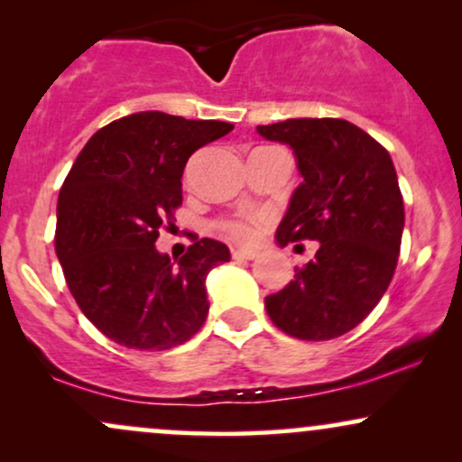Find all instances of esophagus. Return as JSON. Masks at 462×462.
<instances>
[{"label": "esophagus", "instance_id": "1", "mask_svg": "<svg viewBox=\"0 0 462 462\" xmlns=\"http://www.w3.org/2000/svg\"><path fill=\"white\" fill-rule=\"evenodd\" d=\"M232 258L235 261H254V258H258V252H252V249H232Z\"/></svg>", "mask_w": 462, "mask_h": 462}]
</instances>
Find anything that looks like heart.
<instances>
[{"label": "heart", "mask_w": 462, "mask_h": 462, "mask_svg": "<svg viewBox=\"0 0 462 462\" xmlns=\"http://www.w3.org/2000/svg\"><path fill=\"white\" fill-rule=\"evenodd\" d=\"M215 227L221 235L232 238L236 243H252L261 235L263 217L258 215H236V217H221L215 221Z\"/></svg>", "instance_id": "b5f03b06"}]
</instances>
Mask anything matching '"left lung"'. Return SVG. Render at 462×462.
Wrapping results in <instances>:
<instances>
[{
	"instance_id": "left-lung-1",
	"label": "left lung",
	"mask_w": 462,
	"mask_h": 462,
	"mask_svg": "<svg viewBox=\"0 0 462 462\" xmlns=\"http://www.w3.org/2000/svg\"><path fill=\"white\" fill-rule=\"evenodd\" d=\"M293 147L304 182L280 224V245L319 241L267 315L301 341H328L356 328L383 300L400 256L404 199L389 152L346 119H286L258 125Z\"/></svg>"
}]
</instances>
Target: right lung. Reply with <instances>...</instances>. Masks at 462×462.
Returning a JSON list of instances; mask_svg holds the SVG:
<instances>
[{"instance_id":"add662e5","label":"right lung","mask_w":462,"mask_h":462,"mask_svg":"<svg viewBox=\"0 0 462 462\" xmlns=\"http://www.w3.org/2000/svg\"><path fill=\"white\" fill-rule=\"evenodd\" d=\"M235 125L158 110L121 116L88 139L58 195L56 254L87 319L130 349H169L208 315L206 275L230 249L195 236L178 264L158 254L182 206L189 158Z\"/></svg>"}]
</instances>
